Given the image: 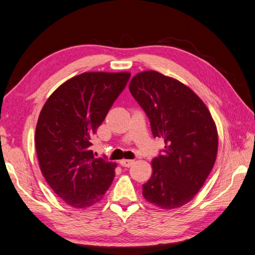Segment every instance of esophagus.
I'll use <instances>...</instances> for the list:
<instances>
[{"mask_svg": "<svg viewBox=\"0 0 255 255\" xmlns=\"http://www.w3.org/2000/svg\"><path fill=\"white\" fill-rule=\"evenodd\" d=\"M133 163L134 162L132 160H122L121 162H119V164L124 167H130Z\"/></svg>", "mask_w": 255, "mask_h": 255, "instance_id": "esophagus-1", "label": "esophagus"}]
</instances>
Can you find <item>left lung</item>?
Listing matches in <instances>:
<instances>
[{"label":"left lung","mask_w":255,"mask_h":255,"mask_svg":"<svg viewBox=\"0 0 255 255\" xmlns=\"http://www.w3.org/2000/svg\"><path fill=\"white\" fill-rule=\"evenodd\" d=\"M133 99L164 149L152 160V175L142 195L160 208L181 207L194 198L213 170L217 128L204 102L180 81L156 71L140 72L129 83Z\"/></svg>","instance_id":"8db88e82"}]
</instances>
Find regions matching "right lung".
<instances>
[{"instance_id":"add662e5","label":"right lung","mask_w":255,"mask_h":255,"mask_svg":"<svg viewBox=\"0 0 255 255\" xmlns=\"http://www.w3.org/2000/svg\"><path fill=\"white\" fill-rule=\"evenodd\" d=\"M130 73L85 72L53 92L38 118L35 143L40 170L59 197L86 208L104 196L116 164L94 158L96 129L126 88Z\"/></svg>"}]
</instances>
